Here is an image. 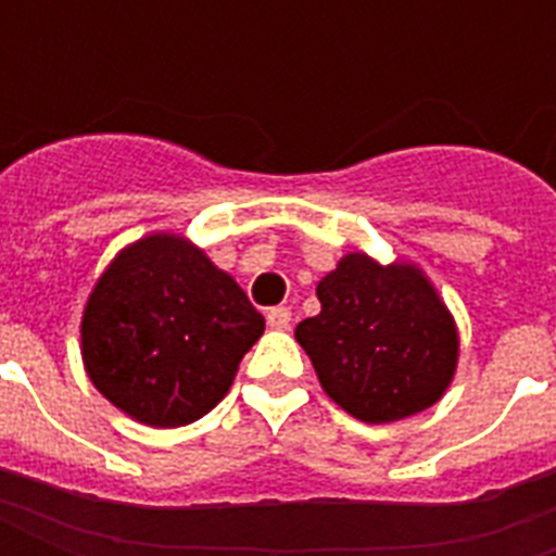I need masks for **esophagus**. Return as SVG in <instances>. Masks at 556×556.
I'll return each mask as SVG.
<instances>
[{
  "label": "esophagus",
  "mask_w": 556,
  "mask_h": 556,
  "mask_svg": "<svg viewBox=\"0 0 556 556\" xmlns=\"http://www.w3.org/2000/svg\"><path fill=\"white\" fill-rule=\"evenodd\" d=\"M289 325H291L289 306H274V309H267V327H274V330H286Z\"/></svg>",
  "instance_id": "esophagus-1"
}]
</instances>
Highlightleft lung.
<instances>
[{"mask_svg": "<svg viewBox=\"0 0 556 556\" xmlns=\"http://www.w3.org/2000/svg\"><path fill=\"white\" fill-rule=\"evenodd\" d=\"M315 294L321 313L294 339L339 408L378 426L441 402L458 369V327L422 267L345 253Z\"/></svg>", "mask_w": 556, "mask_h": 556, "instance_id": "1", "label": "left lung"}]
</instances>
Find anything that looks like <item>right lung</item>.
Returning a JSON list of instances; mask_svg holds the SVG:
<instances>
[{"label":"right lung","instance_id":"1","mask_svg":"<svg viewBox=\"0 0 556 556\" xmlns=\"http://www.w3.org/2000/svg\"><path fill=\"white\" fill-rule=\"evenodd\" d=\"M265 333L243 289L175 231L122 247L91 289L79 351L110 405L151 429L205 417Z\"/></svg>","mask_w":556,"mask_h":556}]
</instances>
